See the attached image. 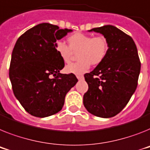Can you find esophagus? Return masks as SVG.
Listing matches in <instances>:
<instances>
[{
  "instance_id": "esophagus-1",
  "label": "esophagus",
  "mask_w": 150,
  "mask_h": 150,
  "mask_svg": "<svg viewBox=\"0 0 150 150\" xmlns=\"http://www.w3.org/2000/svg\"><path fill=\"white\" fill-rule=\"evenodd\" d=\"M76 77H77V79H79V80H81V79H84V76H83V75H77Z\"/></svg>"
}]
</instances>
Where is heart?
I'll return each mask as SVG.
<instances>
[{"mask_svg": "<svg viewBox=\"0 0 150 150\" xmlns=\"http://www.w3.org/2000/svg\"><path fill=\"white\" fill-rule=\"evenodd\" d=\"M69 46L58 41L56 50L65 63H69L73 53H78L79 61L69 64L65 68L66 73L81 75L89 69L91 64L98 65L106 58L108 52V42L104 36H91L82 33H75L68 37Z\"/></svg>", "mask_w": 150, "mask_h": 150, "instance_id": "b5f03b06", "label": "heart"}]
</instances>
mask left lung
Listing matches in <instances>:
<instances>
[{"label": "left lung", "instance_id": "obj_1", "mask_svg": "<svg viewBox=\"0 0 150 150\" xmlns=\"http://www.w3.org/2000/svg\"><path fill=\"white\" fill-rule=\"evenodd\" d=\"M89 31L101 33L109 48L104 61L85 74L88 89L83 103L93 115L112 117L124 109L135 92L141 63L131 36L116 26L105 25Z\"/></svg>", "mask_w": 150, "mask_h": 150}]
</instances>
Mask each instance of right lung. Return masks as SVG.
<instances>
[{
  "mask_svg": "<svg viewBox=\"0 0 150 150\" xmlns=\"http://www.w3.org/2000/svg\"><path fill=\"white\" fill-rule=\"evenodd\" d=\"M71 31L43 23L16 42L9 77L15 97L31 115L46 117L60 111L65 95L77 83L74 74L59 72L65 63L56 50V40Z\"/></svg>",
  "mask_w": 150,
  "mask_h": 150,
  "instance_id": "obj_1",
  "label": "right lung"
}]
</instances>
